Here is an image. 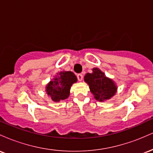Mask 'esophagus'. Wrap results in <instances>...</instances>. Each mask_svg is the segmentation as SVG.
Instances as JSON below:
<instances>
[{
    "instance_id": "34e87169",
    "label": "esophagus",
    "mask_w": 153,
    "mask_h": 153,
    "mask_svg": "<svg viewBox=\"0 0 153 153\" xmlns=\"http://www.w3.org/2000/svg\"><path fill=\"white\" fill-rule=\"evenodd\" d=\"M77 77H78V79L79 81H82V78H83V75H82V74H78L77 75Z\"/></svg>"
}]
</instances>
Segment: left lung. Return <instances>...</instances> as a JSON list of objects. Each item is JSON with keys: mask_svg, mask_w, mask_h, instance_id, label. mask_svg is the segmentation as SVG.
Instances as JSON below:
<instances>
[{"mask_svg": "<svg viewBox=\"0 0 153 153\" xmlns=\"http://www.w3.org/2000/svg\"><path fill=\"white\" fill-rule=\"evenodd\" d=\"M92 73H88L84 76V81L88 85L94 99L100 102L109 100L117 92V85L111 78H108L98 68L92 69Z\"/></svg>", "mask_w": 153, "mask_h": 153, "instance_id": "left-lung-1", "label": "left lung"}]
</instances>
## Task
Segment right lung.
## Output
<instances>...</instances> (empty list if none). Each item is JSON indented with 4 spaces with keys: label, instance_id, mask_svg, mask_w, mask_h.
I'll return each mask as SVG.
<instances>
[{
    "label": "right lung",
    "instance_id": "1",
    "mask_svg": "<svg viewBox=\"0 0 153 153\" xmlns=\"http://www.w3.org/2000/svg\"><path fill=\"white\" fill-rule=\"evenodd\" d=\"M78 81L76 75L71 71H60L51 80L45 87V92L54 102L67 99L73 83Z\"/></svg>",
    "mask_w": 153,
    "mask_h": 153
}]
</instances>
